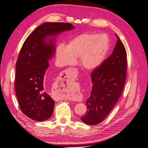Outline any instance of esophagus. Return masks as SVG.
Instances as JSON below:
<instances>
[{
	"label": "esophagus",
	"mask_w": 148,
	"mask_h": 148,
	"mask_svg": "<svg viewBox=\"0 0 148 148\" xmlns=\"http://www.w3.org/2000/svg\"><path fill=\"white\" fill-rule=\"evenodd\" d=\"M77 70L75 68H70L67 70L63 71L62 73V78L65 81H68L69 79H73L77 77ZM65 99H72L73 101H78L79 100L78 97H65Z\"/></svg>",
	"instance_id": "esophagus-1"
}]
</instances>
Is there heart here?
I'll return each mask as SVG.
<instances>
[{"instance_id":"1","label":"heart","mask_w":148,"mask_h":148,"mask_svg":"<svg viewBox=\"0 0 148 148\" xmlns=\"http://www.w3.org/2000/svg\"><path fill=\"white\" fill-rule=\"evenodd\" d=\"M109 39L105 34L83 33L61 44L56 50L57 63L60 66L73 64L76 58L84 69L93 70L100 66L109 49Z\"/></svg>"}]
</instances>
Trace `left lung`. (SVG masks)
<instances>
[{
  "instance_id": "obj_1",
  "label": "left lung",
  "mask_w": 148,
  "mask_h": 148,
  "mask_svg": "<svg viewBox=\"0 0 148 148\" xmlns=\"http://www.w3.org/2000/svg\"><path fill=\"white\" fill-rule=\"evenodd\" d=\"M113 52L91 75L92 90L86 101L87 111L81 120L88 125L99 124L118 101L127 75V52L117 34Z\"/></svg>"
}]
</instances>
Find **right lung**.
<instances>
[{"label":"right lung","mask_w":148,"mask_h":148,"mask_svg":"<svg viewBox=\"0 0 148 148\" xmlns=\"http://www.w3.org/2000/svg\"><path fill=\"white\" fill-rule=\"evenodd\" d=\"M75 26L69 23H44L26 38L16 64L15 88L20 107L31 119L46 120L53 113L55 101L44 84L49 61L56 53V37Z\"/></svg>","instance_id":"right-lung-1"}]
</instances>
